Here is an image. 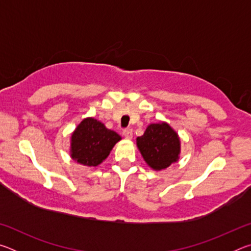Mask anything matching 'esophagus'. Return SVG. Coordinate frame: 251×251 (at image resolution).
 <instances>
[{
    "label": "esophagus",
    "instance_id": "obj_1",
    "mask_svg": "<svg viewBox=\"0 0 251 251\" xmlns=\"http://www.w3.org/2000/svg\"><path fill=\"white\" fill-rule=\"evenodd\" d=\"M123 135H124V137L126 139H131V137H133V130L130 128H126L123 130Z\"/></svg>",
    "mask_w": 251,
    "mask_h": 251
}]
</instances>
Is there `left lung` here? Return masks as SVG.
Returning a JSON list of instances; mask_svg holds the SVG:
<instances>
[{"label":"left lung","mask_w":251,"mask_h":251,"mask_svg":"<svg viewBox=\"0 0 251 251\" xmlns=\"http://www.w3.org/2000/svg\"><path fill=\"white\" fill-rule=\"evenodd\" d=\"M136 143L144 160L155 171L167 168L179 158L180 139L167 123L148 125Z\"/></svg>","instance_id":"8db88e82"}]
</instances>
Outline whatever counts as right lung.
Here are the masks:
<instances>
[{
    "instance_id": "obj_1",
    "label": "right lung",
    "mask_w": 251,
    "mask_h": 251,
    "mask_svg": "<svg viewBox=\"0 0 251 251\" xmlns=\"http://www.w3.org/2000/svg\"><path fill=\"white\" fill-rule=\"evenodd\" d=\"M121 136L106 128L93 117L85 118L76 127L71 139V156L84 166H97L107 158Z\"/></svg>"
}]
</instances>
